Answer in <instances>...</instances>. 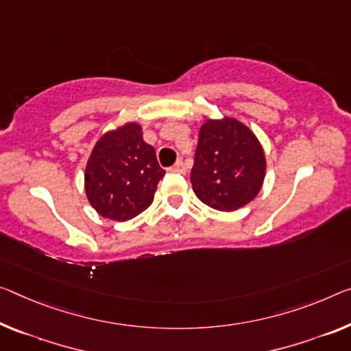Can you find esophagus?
Segmentation results:
<instances>
[{
  "label": "esophagus",
  "instance_id": "34e87169",
  "mask_svg": "<svg viewBox=\"0 0 351 351\" xmlns=\"http://www.w3.org/2000/svg\"><path fill=\"white\" fill-rule=\"evenodd\" d=\"M171 171H172V172H180V174H185L186 168H185V165H183V160H182V158L177 160L176 165L171 168Z\"/></svg>",
  "mask_w": 351,
  "mask_h": 351
}]
</instances>
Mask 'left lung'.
I'll return each instance as SVG.
<instances>
[{"mask_svg": "<svg viewBox=\"0 0 351 351\" xmlns=\"http://www.w3.org/2000/svg\"><path fill=\"white\" fill-rule=\"evenodd\" d=\"M265 169L262 145L245 123L224 117L201 127L191 185L206 206L221 212L245 207L261 191Z\"/></svg>", "mask_w": 351, "mask_h": 351, "instance_id": "1", "label": "left lung"}]
</instances>
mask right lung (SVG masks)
<instances>
[{"instance_id":"1","label":"right lung","mask_w":351,"mask_h":351,"mask_svg":"<svg viewBox=\"0 0 351 351\" xmlns=\"http://www.w3.org/2000/svg\"><path fill=\"white\" fill-rule=\"evenodd\" d=\"M163 176L141 125L128 122L106 132L94 145L84 172L86 196L101 217L128 221L152 204Z\"/></svg>"}]
</instances>
